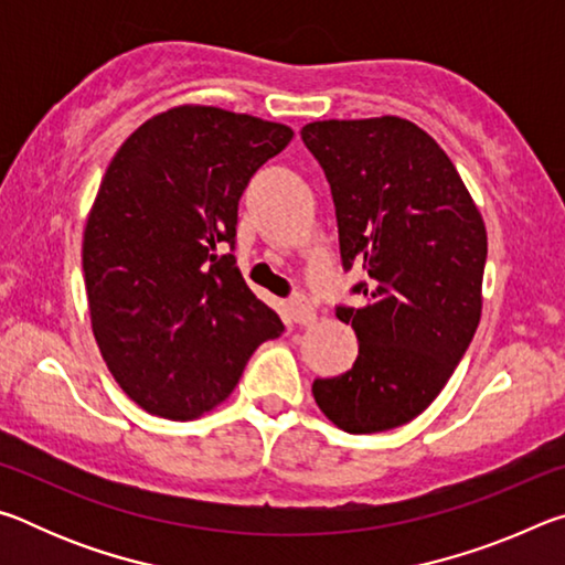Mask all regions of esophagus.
Here are the masks:
<instances>
[{
	"label": "esophagus",
	"mask_w": 565,
	"mask_h": 565,
	"mask_svg": "<svg viewBox=\"0 0 565 565\" xmlns=\"http://www.w3.org/2000/svg\"><path fill=\"white\" fill-rule=\"evenodd\" d=\"M286 311H289V319L294 323H299V327H309V323L317 321V311H313L311 301L303 299V296H294V299H289Z\"/></svg>",
	"instance_id": "34e87169"
}]
</instances>
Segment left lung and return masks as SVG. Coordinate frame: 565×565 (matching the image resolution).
<instances>
[{"label":"left lung","mask_w":565,"mask_h":565,"mask_svg":"<svg viewBox=\"0 0 565 565\" xmlns=\"http://www.w3.org/2000/svg\"><path fill=\"white\" fill-rule=\"evenodd\" d=\"M337 206L343 269L361 266V309L337 306L359 356L347 374L313 381L339 428L376 434L431 406L481 319L489 242L454 161L398 117L329 119L301 129Z\"/></svg>","instance_id":"8db88e82"}]
</instances>
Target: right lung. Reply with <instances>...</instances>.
<instances>
[{"label": "right lung", "instance_id": "right-lung-1", "mask_svg": "<svg viewBox=\"0 0 565 565\" xmlns=\"http://www.w3.org/2000/svg\"><path fill=\"white\" fill-rule=\"evenodd\" d=\"M291 137L284 124L186 104L114 154L84 228V284L102 356L149 414L212 411L256 347L281 337L232 252L248 179Z\"/></svg>", "mask_w": 565, "mask_h": 565}]
</instances>
